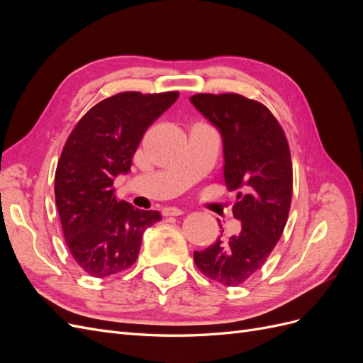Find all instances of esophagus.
Returning a JSON list of instances; mask_svg holds the SVG:
<instances>
[{"mask_svg":"<svg viewBox=\"0 0 363 363\" xmlns=\"http://www.w3.org/2000/svg\"><path fill=\"white\" fill-rule=\"evenodd\" d=\"M184 211L183 208H179V207H164L163 211H162V213L164 215V216H179V215H182Z\"/></svg>","mask_w":363,"mask_h":363,"instance_id":"1","label":"esophagus"}]
</instances>
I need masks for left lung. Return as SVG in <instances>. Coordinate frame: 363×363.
<instances>
[{
  "label": "left lung",
  "instance_id": "left-lung-1",
  "mask_svg": "<svg viewBox=\"0 0 363 363\" xmlns=\"http://www.w3.org/2000/svg\"><path fill=\"white\" fill-rule=\"evenodd\" d=\"M191 103L221 135L227 188L245 192L238 194L233 206L240 232L194 251V262L206 277L238 286L260 269L286 225L292 199L289 145L277 119L257 101L238 94H199Z\"/></svg>",
  "mask_w": 363,
  "mask_h": 363
}]
</instances>
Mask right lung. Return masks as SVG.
Instances as JSON below:
<instances>
[{"label":"right lung","mask_w":363,"mask_h":363,"mask_svg":"<svg viewBox=\"0 0 363 363\" xmlns=\"http://www.w3.org/2000/svg\"><path fill=\"white\" fill-rule=\"evenodd\" d=\"M179 92H123L94 106L75 125L57 163L54 194L68 250L92 277L128 269L157 211L116 201L113 182L128 174L147 128L177 101Z\"/></svg>","instance_id":"obj_1"}]
</instances>
